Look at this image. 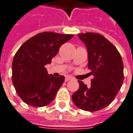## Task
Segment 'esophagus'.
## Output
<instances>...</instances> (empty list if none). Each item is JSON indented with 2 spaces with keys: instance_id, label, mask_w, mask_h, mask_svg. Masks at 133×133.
Listing matches in <instances>:
<instances>
[{
  "instance_id": "esophagus-1",
  "label": "esophagus",
  "mask_w": 133,
  "mask_h": 133,
  "mask_svg": "<svg viewBox=\"0 0 133 133\" xmlns=\"http://www.w3.org/2000/svg\"><path fill=\"white\" fill-rule=\"evenodd\" d=\"M73 78L71 77H70V76H67L65 77V81L68 82V81H69V80H71V79H72Z\"/></svg>"
}]
</instances>
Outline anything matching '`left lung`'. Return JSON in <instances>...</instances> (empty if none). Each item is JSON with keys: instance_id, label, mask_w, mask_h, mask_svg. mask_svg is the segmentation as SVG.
<instances>
[{"instance_id": "obj_1", "label": "left lung", "mask_w": 133, "mask_h": 133, "mask_svg": "<svg viewBox=\"0 0 133 133\" xmlns=\"http://www.w3.org/2000/svg\"><path fill=\"white\" fill-rule=\"evenodd\" d=\"M88 50L89 69L94 78L87 87L78 81L79 89L72 95L74 103L79 109L95 112L109 106L124 81V65L117 48L99 33L78 34Z\"/></svg>"}]
</instances>
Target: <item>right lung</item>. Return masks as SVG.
Segmentation results:
<instances>
[{"label":"right lung","instance_id":"obj_1","mask_svg":"<svg viewBox=\"0 0 133 133\" xmlns=\"http://www.w3.org/2000/svg\"><path fill=\"white\" fill-rule=\"evenodd\" d=\"M73 37L71 34L41 32L18 50L12 65V81L17 94L26 104L42 107L54 100L65 77L48 74L45 65L50 64L61 46Z\"/></svg>","mask_w":133,"mask_h":133}]
</instances>
